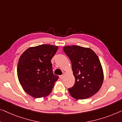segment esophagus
Returning <instances> with one entry per match:
<instances>
[{
  "label": "esophagus",
  "instance_id": "esophagus-1",
  "mask_svg": "<svg viewBox=\"0 0 122 122\" xmlns=\"http://www.w3.org/2000/svg\"><path fill=\"white\" fill-rule=\"evenodd\" d=\"M63 77H64V75H61V76H60V79H63Z\"/></svg>",
  "mask_w": 122,
  "mask_h": 122
}]
</instances>
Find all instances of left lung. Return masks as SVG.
Returning a JSON list of instances; mask_svg holds the SVG:
<instances>
[{
  "mask_svg": "<svg viewBox=\"0 0 122 122\" xmlns=\"http://www.w3.org/2000/svg\"><path fill=\"white\" fill-rule=\"evenodd\" d=\"M63 51L70 58L75 83L68 92L74 98L84 99L97 93L104 79L103 68L97 55L88 47L66 46Z\"/></svg>",
  "mask_w": 122,
  "mask_h": 122,
  "instance_id": "left-lung-1",
  "label": "left lung"
}]
</instances>
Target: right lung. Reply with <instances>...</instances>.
Listing matches in <instances>:
<instances>
[{"instance_id": "obj_1", "label": "right lung", "mask_w": 122, "mask_h": 122, "mask_svg": "<svg viewBox=\"0 0 122 122\" xmlns=\"http://www.w3.org/2000/svg\"><path fill=\"white\" fill-rule=\"evenodd\" d=\"M58 46L51 45L30 47L19 60L17 74L24 91L32 97L49 95L59 76L54 75L51 59Z\"/></svg>"}]
</instances>
